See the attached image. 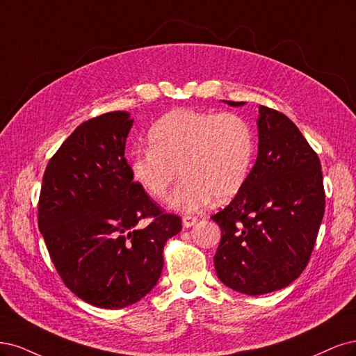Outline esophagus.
I'll use <instances>...</instances> for the list:
<instances>
[{
	"label": "esophagus",
	"instance_id": "esophagus-1",
	"mask_svg": "<svg viewBox=\"0 0 356 356\" xmlns=\"http://www.w3.org/2000/svg\"><path fill=\"white\" fill-rule=\"evenodd\" d=\"M181 222H183V227H192L195 223L198 222V219L193 216H183Z\"/></svg>",
	"mask_w": 356,
	"mask_h": 356
}]
</instances>
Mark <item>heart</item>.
Listing matches in <instances>:
<instances>
[{"instance_id":"b5f03b06","label":"heart","mask_w":356,"mask_h":356,"mask_svg":"<svg viewBox=\"0 0 356 356\" xmlns=\"http://www.w3.org/2000/svg\"><path fill=\"white\" fill-rule=\"evenodd\" d=\"M147 145L131 155V177L147 197L164 201L179 170L183 180L170 207L181 213L200 211L213 197L234 198L250 176L256 149L243 117L189 108L159 118L147 131Z\"/></svg>"}]
</instances>
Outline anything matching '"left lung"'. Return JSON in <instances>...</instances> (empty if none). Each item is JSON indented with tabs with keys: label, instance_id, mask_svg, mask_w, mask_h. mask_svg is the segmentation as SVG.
<instances>
[{
	"label": "left lung",
	"instance_id": "1",
	"mask_svg": "<svg viewBox=\"0 0 356 356\" xmlns=\"http://www.w3.org/2000/svg\"><path fill=\"white\" fill-rule=\"evenodd\" d=\"M259 113L256 164L231 204L211 216L222 229L217 277L248 296L281 290L300 277L325 210L316 152L284 113L266 106Z\"/></svg>",
	"mask_w": 356,
	"mask_h": 356
}]
</instances>
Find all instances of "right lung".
Returning a JSON list of instances; mask_svg holds the SVG:
<instances>
[{
	"label": "right lung",
	"mask_w": 356,
	"mask_h": 356,
	"mask_svg": "<svg viewBox=\"0 0 356 356\" xmlns=\"http://www.w3.org/2000/svg\"><path fill=\"white\" fill-rule=\"evenodd\" d=\"M129 112L91 118L67 137L44 171L38 227L62 281L105 309L130 306L161 277L167 239L181 219L161 210L133 180L124 156ZM148 225L137 227L139 221Z\"/></svg>",
	"instance_id": "add662e5"
}]
</instances>
